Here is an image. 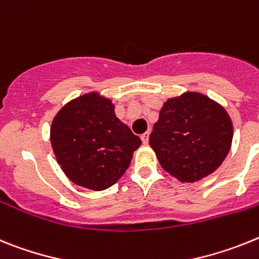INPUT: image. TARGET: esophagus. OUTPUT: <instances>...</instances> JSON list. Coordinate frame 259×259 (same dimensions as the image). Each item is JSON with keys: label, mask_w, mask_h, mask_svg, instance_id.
Listing matches in <instances>:
<instances>
[{"label": "esophagus", "mask_w": 259, "mask_h": 259, "mask_svg": "<svg viewBox=\"0 0 259 259\" xmlns=\"http://www.w3.org/2000/svg\"><path fill=\"white\" fill-rule=\"evenodd\" d=\"M148 137H150V132H146L145 134H142V136H141V139H142V142L145 143V145H147L148 143Z\"/></svg>", "instance_id": "esophagus-1"}]
</instances>
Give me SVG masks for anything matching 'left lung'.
Segmentation results:
<instances>
[{
  "label": "left lung",
  "mask_w": 259,
  "mask_h": 259,
  "mask_svg": "<svg viewBox=\"0 0 259 259\" xmlns=\"http://www.w3.org/2000/svg\"><path fill=\"white\" fill-rule=\"evenodd\" d=\"M232 137V121L222 105L186 92L164 103L150 146L164 170L183 183H194L223 163Z\"/></svg>",
  "instance_id": "1"
}]
</instances>
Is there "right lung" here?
Returning a JSON list of instances; mask_svg holds the SVG:
<instances>
[{"label": "right lung", "mask_w": 259, "mask_h": 259, "mask_svg": "<svg viewBox=\"0 0 259 259\" xmlns=\"http://www.w3.org/2000/svg\"><path fill=\"white\" fill-rule=\"evenodd\" d=\"M51 143L74 184L104 190L129 168L142 141L117 118L111 100L92 92L58 112L52 122Z\"/></svg>", "instance_id": "1"}]
</instances>
